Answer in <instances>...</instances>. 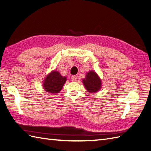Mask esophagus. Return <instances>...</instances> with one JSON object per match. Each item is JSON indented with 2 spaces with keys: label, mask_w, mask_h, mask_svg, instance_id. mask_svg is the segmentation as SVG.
<instances>
[{
  "label": "esophagus",
  "mask_w": 151,
  "mask_h": 151,
  "mask_svg": "<svg viewBox=\"0 0 151 151\" xmlns=\"http://www.w3.org/2000/svg\"><path fill=\"white\" fill-rule=\"evenodd\" d=\"M71 79H72V81L75 82V81H77V76H72L71 77Z\"/></svg>",
  "instance_id": "obj_1"
}]
</instances>
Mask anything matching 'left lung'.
Masks as SVG:
<instances>
[{"instance_id": "1", "label": "left lung", "mask_w": 151, "mask_h": 151, "mask_svg": "<svg viewBox=\"0 0 151 151\" xmlns=\"http://www.w3.org/2000/svg\"><path fill=\"white\" fill-rule=\"evenodd\" d=\"M83 82L87 91L91 93L97 92L101 88V81L96 73L93 70L88 72Z\"/></svg>"}]
</instances>
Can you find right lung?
I'll return each instance as SVG.
<instances>
[{"instance_id":"1","label":"right lung","mask_w":151,"mask_h":151,"mask_svg":"<svg viewBox=\"0 0 151 151\" xmlns=\"http://www.w3.org/2000/svg\"><path fill=\"white\" fill-rule=\"evenodd\" d=\"M66 77L54 70L49 74L43 82V88L47 92L52 94L58 93L66 81Z\"/></svg>"}]
</instances>
